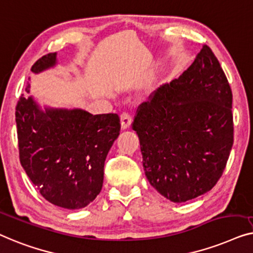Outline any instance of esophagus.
I'll use <instances>...</instances> for the list:
<instances>
[{
    "mask_svg": "<svg viewBox=\"0 0 253 253\" xmlns=\"http://www.w3.org/2000/svg\"><path fill=\"white\" fill-rule=\"evenodd\" d=\"M120 124H122L123 129H128L131 125V117L129 113L124 112L122 116H120Z\"/></svg>",
    "mask_w": 253,
    "mask_h": 253,
    "instance_id": "1",
    "label": "esophagus"
}]
</instances>
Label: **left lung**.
Here are the masks:
<instances>
[{
    "instance_id": "left-lung-1",
    "label": "left lung",
    "mask_w": 253,
    "mask_h": 253,
    "mask_svg": "<svg viewBox=\"0 0 253 253\" xmlns=\"http://www.w3.org/2000/svg\"><path fill=\"white\" fill-rule=\"evenodd\" d=\"M233 94L204 44L194 63L142 103L133 123L145 176L174 203L208 193L222 175L234 141Z\"/></svg>"
}]
</instances>
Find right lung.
<instances>
[{"instance_id": "right-lung-1", "label": "right lung", "mask_w": 253, "mask_h": 253, "mask_svg": "<svg viewBox=\"0 0 253 253\" xmlns=\"http://www.w3.org/2000/svg\"><path fill=\"white\" fill-rule=\"evenodd\" d=\"M57 65V52L41 57L35 74ZM30 84L26 91L30 92ZM20 163L48 202L78 210L101 193L104 163L119 136L118 115H91L83 109L44 106L21 96L16 108Z\"/></svg>"}]
</instances>
